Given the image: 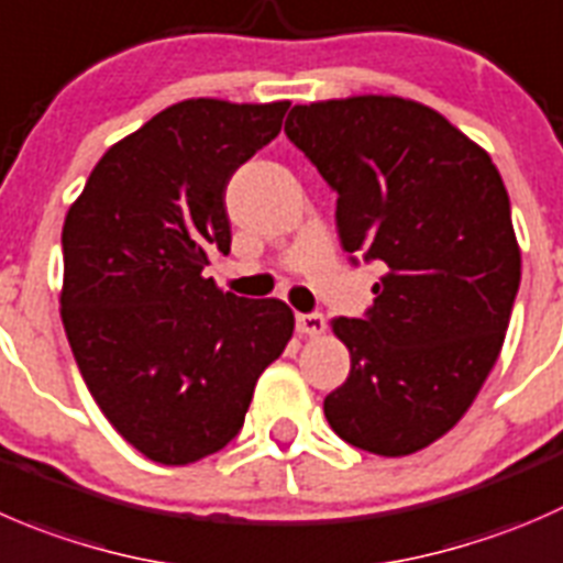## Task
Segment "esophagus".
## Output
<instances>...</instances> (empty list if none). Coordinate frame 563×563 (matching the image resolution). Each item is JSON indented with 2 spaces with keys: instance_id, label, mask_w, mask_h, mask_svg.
<instances>
[{
  "instance_id": "1",
  "label": "esophagus",
  "mask_w": 563,
  "mask_h": 563,
  "mask_svg": "<svg viewBox=\"0 0 563 563\" xmlns=\"http://www.w3.org/2000/svg\"><path fill=\"white\" fill-rule=\"evenodd\" d=\"M327 330V321L321 313H299L297 316V332L299 335H308V338H319L324 335Z\"/></svg>"
}]
</instances>
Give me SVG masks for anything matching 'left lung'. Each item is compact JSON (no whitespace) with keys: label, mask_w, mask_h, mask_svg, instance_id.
Wrapping results in <instances>:
<instances>
[{"label":"left lung","mask_w":563,"mask_h":563,"mask_svg":"<svg viewBox=\"0 0 563 563\" xmlns=\"http://www.w3.org/2000/svg\"><path fill=\"white\" fill-rule=\"evenodd\" d=\"M286 134L338 192L343 250L387 266L365 319L330 321L352 371L327 423L354 449L409 456L460 423L504 349L522 269L504 178L412 98L294 103Z\"/></svg>","instance_id":"8db88e82"}]
</instances>
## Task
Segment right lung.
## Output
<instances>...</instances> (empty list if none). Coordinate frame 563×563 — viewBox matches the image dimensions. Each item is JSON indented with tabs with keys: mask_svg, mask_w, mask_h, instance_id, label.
Returning <instances> with one entry per match:
<instances>
[{
	"mask_svg": "<svg viewBox=\"0 0 563 563\" xmlns=\"http://www.w3.org/2000/svg\"><path fill=\"white\" fill-rule=\"evenodd\" d=\"M288 101L187 98L98 159L63 225L59 316L114 432L159 465L239 434L258 376L294 335L280 299L203 277L231 250L225 187L280 134Z\"/></svg>",
	"mask_w": 563,
	"mask_h": 563,
	"instance_id": "1",
	"label": "right lung"
}]
</instances>
